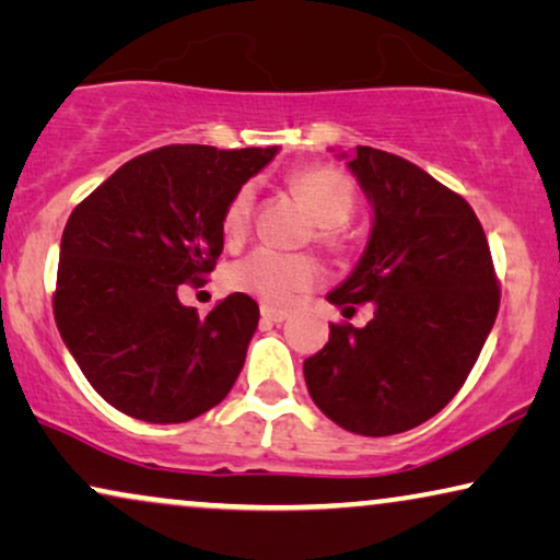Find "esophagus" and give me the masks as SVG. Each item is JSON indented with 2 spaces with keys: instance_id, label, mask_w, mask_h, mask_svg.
Returning a JSON list of instances; mask_svg holds the SVG:
<instances>
[{
  "instance_id": "esophagus-1",
  "label": "esophagus",
  "mask_w": 560,
  "mask_h": 560,
  "mask_svg": "<svg viewBox=\"0 0 560 560\" xmlns=\"http://www.w3.org/2000/svg\"><path fill=\"white\" fill-rule=\"evenodd\" d=\"M260 317H264L266 323H284V319L289 317V312L268 307V304H260Z\"/></svg>"
}]
</instances>
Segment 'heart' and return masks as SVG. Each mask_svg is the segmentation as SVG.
<instances>
[{
  "label": "heart",
  "mask_w": 560,
  "mask_h": 560,
  "mask_svg": "<svg viewBox=\"0 0 560 560\" xmlns=\"http://www.w3.org/2000/svg\"><path fill=\"white\" fill-rule=\"evenodd\" d=\"M289 189L307 205L312 218L317 220V241L323 245H338L342 228L353 218L355 189L353 182L338 168L304 166L289 174ZM253 220V189L241 186L228 199L222 210L220 230L230 245L241 243L250 230ZM319 276L317 260L307 253H276L268 248L253 250L250 256L235 260L228 268L225 281L233 292L256 296V300L289 307L310 292Z\"/></svg>",
  "instance_id": "heart-1"
}]
</instances>
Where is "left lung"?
<instances>
[{
    "instance_id": "1",
    "label": "left lung",
    "mask_w": 560,
    "mask_h": 560,
    "mask_svg": "<svg viewBox=\"0 0 560 560\" xmlns=\"http://www.w3.org/2000/svg\"><path fill=\"white\" fill-rule=\"evenodd\" d=\"M348 168L374 207L353 273L327 294L366 327L330 325L304 361L315 405L355 435L384 438L438 415L471 374L499 312V284L471 205L399 155L358 145Z\"/></svg>"
}]
</instances>
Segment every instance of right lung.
Instances as JSON below:
<instances>
[{"mask_svg":"<svg viewBox=\"0 0 560 560\" xmlns=\"http://www.w3.org/2000/svg\"><path fill=\"white\" fill-rule=\"evenodd\" d=\"M279 148L163 145L119 166L77 205L58 258V332L96 394L145 422H186L233 389L258 304L210 315L178 302L222 253V210Z\"/></svg>","mask_w":560,"mask_h":560,"instance_id":"obj_1","label":"right lung"}]
</instances>
